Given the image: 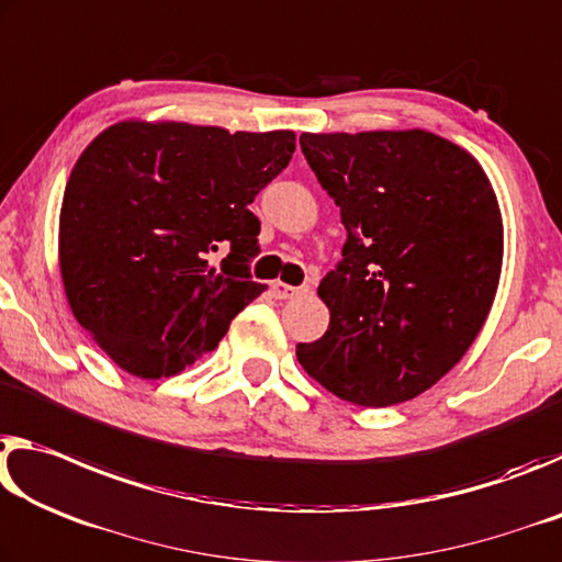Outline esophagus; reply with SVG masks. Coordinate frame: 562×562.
Instances as JSON below:
<instances>
[{
    "instance_id": "obj_1",
    "label": "esophagus",
    "mask_w": 562,
    "mask_h": 562,
    "mask_svg": "<svg viewBox=\"0 0 562 562\" xmlns=\"http://www.w3.org/2000/svg\"><path fill=\"white\" fill-rule=\"evenodd\" d=\"M271 291H273L276 299H296V296H301V293H306L308 286H289V283L273 281Z\"/></svg>"
}]
</instances>
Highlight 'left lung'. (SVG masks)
Instances as JSON below:
<instances>
[{
  "label": "left lung",
  "mask_w": 562,
  "mask_h": 562,
  "mask_svg": "<svg viewBox=\"0 0 562 562\" xmlns=\"http://www.w3.org/2000/svg\"><path fill=\"white\" fill-rule=\"evenodd\" d=\"M299 142L348 232L344 259L318 286L328 330L296 346L299 363L356 406L416 398L491 314L503 266L491 181L465 149L423 128Z\"/></svg>",
  "instance_id": "left-lung-1"
}]
</instances>
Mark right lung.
<instances>
[{
  "label": "right lung",
  "instance_id": "add662e5",
  "mask_svg": "<svg viewBox=\"0 0 562 562\" xmlns=\"http://www.w3.org/2000/svg\"><path fill=\"white\" fill-rule=\"evenodd\" d=\"M293 149V132L183 122H119L87 146L64 189L59 269L74 318L119 368L181 373L266 291L248 273L261 232L248 204Z\"/></svg>",
  "mask_w": 562,
  "mask_h": 562
}]
</instances>
